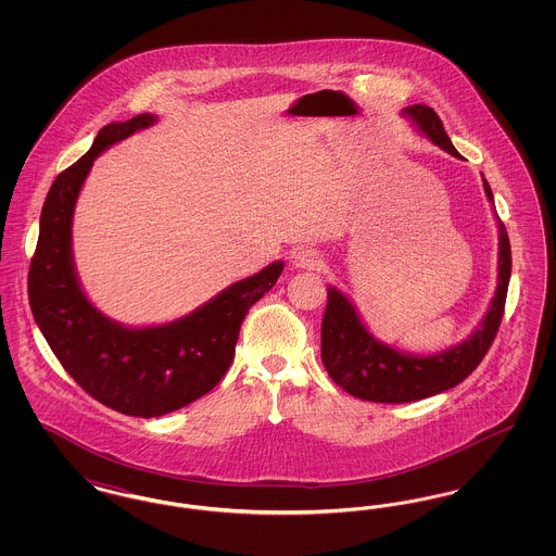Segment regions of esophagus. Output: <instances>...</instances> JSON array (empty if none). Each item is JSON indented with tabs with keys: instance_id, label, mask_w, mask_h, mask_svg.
Here are the masks:
<instances>
[{
	"instance_id": "34e87169",
	"label": "esophagus",
	"mask_w": 556,
	"mask_h": 556,
	"mask_svg": "<svg viewBox=\"0 0 556 556\" xmlns=\"http://www.w3.org/2000/svg\"><path fill=\"white\" fill-rule=\"evenodd\" d=\"M291 265L295 268H311L315 270L318 266L323 265V256L318 254L315 248H295L291 252Z\"/></svg>"
}]
</instances>
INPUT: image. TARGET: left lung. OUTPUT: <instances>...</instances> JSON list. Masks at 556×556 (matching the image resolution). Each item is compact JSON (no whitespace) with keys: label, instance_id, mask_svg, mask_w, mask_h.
<instances>
[{"label":"left lung","instance_id":"8db88e82","mask_svg":"<svg viewBox=\"0 0 556 556\" xmlns=\"http://www.w3.org/2000/svg\"><path fill=\"white\" fill-rule=\"evenodd\" d=\"M425 137L454 159H460L450 141L440 116L424 104L404 108ZM483 177V175H481ZM488 200L494 204L492 189L483 179ZM510 243L498 218V286L485 317L469 340L431 356L400 352L370 336L354 304L336 288L327 290V308L320 325V358L329 377L348 394L369 402L402 404L442 394L465 381L494 342L504 315L510 281Z\"/></svg>","mask_w":556,"mask_h":556}]
</instances>
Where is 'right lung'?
I'll return each instance as SVG.
<instances>
[{
	"instance_id": "1",
	"label": "right lung",
	"mask_w": 556,
	"mask_h": 556,
	"mask_svg": "<svg viewBox=\"0 0 556 556\" xmlns=\"http://www.w3.org/2000/svg\"><path fill=\"white\" fill-rule=\"evenodd\" d=\"M154 123V114L110 123L91 150L55 177L28 268L30 311L60 365L89 396L143 419L179 410L211 392L231 367L250 306L283 270L277 261L216 293L187 317L156 327H125L87 300L73 261V214L80 187L106 148Z\"/></svg>"
}]
</instances>
